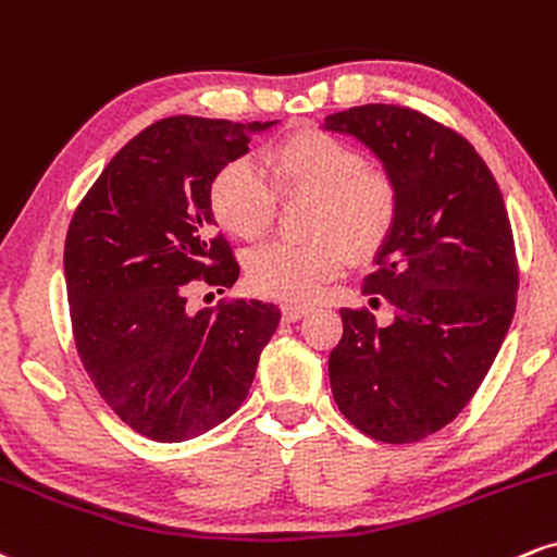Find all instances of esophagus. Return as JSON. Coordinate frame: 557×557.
I'll use <instances>...</instances> for the list:
<instances>
[{
    "mask_svg": "<svg viewBox=\"0 0 557 557\" xmlns=\"http://www.w3.org/2000/svg\"><path fill=\"white\" fill-rule=\"evenodd\" d=\"M307 312H310V307L305 305H281V318H284L286 323H294V320L305 318Z\"/></svg>",
    "mask_w": 557,
    "mask_h": 557,
    "instance_id": "obj_1",
    "label": "esophagus"
}]
</instances>
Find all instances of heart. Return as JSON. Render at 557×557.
<instances>
[{
    "mask_svg": "<svg viewBox=\"0 0 557 557\" xmlns=\"http://www.w3.org/2000/svg\"><path fill=\"white\" fill-rule=\"evenodd\" d=\"M265 180L250 161H228L211 182V211L234 237L255 242L271 232L278 198H307L310 242H276L247 258V281L263 297L307 302L344 271L388 242L398 219V187L370 166L362 148L320 127H299L268 150Z\"/></svg>",
    "mask_w": 557,
    "mask_h": 557,
    "instance_id": "b5f03b06",
    "label": "heart"
}]
</instances>
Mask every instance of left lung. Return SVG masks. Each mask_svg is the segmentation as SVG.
Here are the masks:
<instances>
[{"label":"left lung","mask_w":557,"mask_h":557,"mask_svg":"<svg viewBox=\"0 0 557 557\" xmlns=\"http://www.w3.org/2000/svg\"><path fill=\"white\" fill-rule=\"evenodd\" d=\"M375 150L398 187V219L364 278L370 307H344L331 391L359 433L417 443L472 401L516 312L519 260L500 187L467 137L396 103L325 116Z\"/></svg>","instance_id":"obj_1"}]
</instances>
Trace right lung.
I'll use <instances>...</instances> for the list:
<instances>
[{
	"mask_svg": "<svg viewBox=\"0 0 557 557\" xmlns=\"http://www.w3.org/2000/svg\"><path fill=\"white\" fill-rule=\"evenodd\" d=\"M271 124L166 116L107 163L72 213L64 281L77 357L109 409L150 441H189L232 417L281 320L258 299L187 305L195 289L239 278L213 228L211 182Z\"/></svg>",
	"mask_w": 557,
	"mask_h": 557,
	"instance_id": "right-lung-1",
	"label": "right lung"
}]
</instances>
